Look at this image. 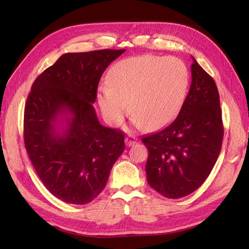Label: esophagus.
Returning <instances> with one entry per match:
<instances>
[{"instance_id": "1", "label": "esophagus", "mask_w": 249, "mask_h": 249, "mask_svg": "<svg viewBox=\"0 0 249 249\" xmlns=\"http://www.w3.org/2000/svg\"><path fill=\"white\" fill-rule=\"evenodd\" d=\"M125 143H126V145H127V146H133V145H135L137 143V139L135 138L134 136L128 135L125 138Z\"/></svg>"}]
</instances>
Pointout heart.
Masks as SVG:
<instances>
[{
  "mask_svg": "<svg viewBox=\"0 0 249 249\" xmlns=\"http://www.w3.org/2000/svg\"><path fill=\"white\" fill-rule=\"evenodd\" d=\"M108 82L98 88L97 102L109 123L123 120L128 103L135 126L157 130L170 124L181 110L189 72L178 57L143 54L116 62Z\"/></svg>",
  "mask_w": 249,
  "mask_h": 249,
  "instance_id": "obj_1",
  "label": "heart"
}]
</instances>
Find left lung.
<instances>
[{
	"label": "left lung",
	"instance_id": "obj_1",
	"mask_svg": "<svg viewBox=\"0 0 249 249\" xmlns=\"http://www.w3.org/2000/svg\"><path fill=\"white\" fill-rule=\"evenodd\" d=\"M192 84L172 123L142 138L147 147L145 172L150 186L170 199L199 188L217 160L224 138L216 83L193 57Z\"/></svg>",
	"mask_w": 249,
	"mask_h": 249
}]
</instances>
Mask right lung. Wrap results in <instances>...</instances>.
<instances>
[{
    "mask_svg": "<svg viewBox=\"0 0 249 249\" xmlns=\"http://www.w3.org/2000/svg\"><path fill=\"white\" fill-rule=\"evenodd\" d=\"M121 50L65 53L36 78L25 103L23 137L49 192L71 204L102 193L125 150L124 133L99 123L93 104L106 68Z\"/></svg>",
    "mask_w": 249,
    "mask_h": 249,
    "instance_id": "obj_1",
    "label": "right lung"
}]
</instances>
